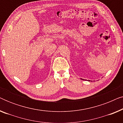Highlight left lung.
Masks as SVG:
<instances>
[{"instance_id": "8db88e82", "label": "left lung", "mask_w": 123, "mask_h": 123, "mask_svg": "<svg viewBox=\"0 0 123 123\" xmlns=\"http://www.w3.org/2000/svg\"><path fill=\"white\" fill-rule=\"evenodd\" d=\"M80 80H84V79H82V78H80ZM88 80V81H89V82H90V81H91L90 80ZM91 81H92V80H91Z\"/></svg>"}]
</instances>
